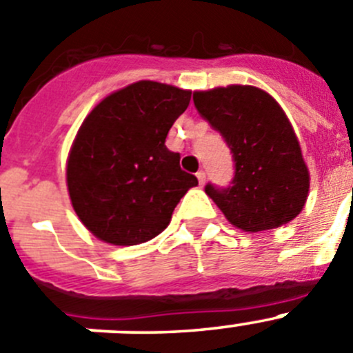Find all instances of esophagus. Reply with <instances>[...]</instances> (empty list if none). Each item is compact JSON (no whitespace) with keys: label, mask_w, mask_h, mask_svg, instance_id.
I'll return each instance as SVG.
<instances>
[{"label":"esophagus","mask_w":353,"mask_h":353,"mask_svg":"<svg viewBox=\"0 0 353 353\" xmlns=\"http://www.w3.org/2000/svg\"><path fill=\"white\" fill-rule=\"evenodd\" d=\"M196 177H199L200 184L205 183V172H203V170H199V172H196Z\"/></svg>","instance_id":"34e87169"}]
</instances>
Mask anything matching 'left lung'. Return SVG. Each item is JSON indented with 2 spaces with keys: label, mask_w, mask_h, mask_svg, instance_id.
<instances>
[{
  "label": "left lung",
  "mask_w": 353,
  "mask_h": 353,
  "mask_svg": "<svg viewBox=\"0 0 353 353\" xmlns=\"http://www.w3.org/2000/svg\"><path fill=\"white\" fill-rule=\"evenodd\" d=\"M193 102L235 161L232 186H205L226 219L251 233L292 221L305 207L310 174L279 102L251 85L195 92Z\"/></svg>",
  "instance_id": "obj_1"
}]
</instances>
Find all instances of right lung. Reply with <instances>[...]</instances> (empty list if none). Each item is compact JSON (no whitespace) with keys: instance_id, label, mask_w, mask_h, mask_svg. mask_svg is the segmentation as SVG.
Instances as JSON below:
<instances>
[{"instance_id":"1","label":"right lung","mask_w":353,"mask_h":353,"mask_svg":"<svg viewBox=\"0 0 353 353\" xmlns=\"http://www.w3.org/2000/svg\"><path fill=\"white\" fill-rule=\"evenodd\" d=\"M192 92L143 80L102 99L81 123L68 157L69 199L99 240L137 245L160 235L199 181L165 146Z\"/></svg>"}]
</instances>
